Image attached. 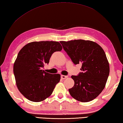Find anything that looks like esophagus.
I'll return each instance as SVG.
<instances>
[{
	"label": "esophagus",
	"mask_w": 123,
	"mask_h": 123,
	"mask_svg": "<svg viewBox=\"0 0 123 123\" xmlns=\"http://www.w3.org/2000/svg\"><path fill=\"white\" fill-rule=\"evenodd\" d=\"M61 79H67V78L68 77V76H65V75H61Z\"/></svg>",
	"instance_id": "esophagus-1"
}]
</instances>
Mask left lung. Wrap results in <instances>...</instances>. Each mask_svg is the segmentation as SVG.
Returning a JSON list of instances; mask_svg holds the SVG:
<instances>
[{
	"mask_svg": "<svg viewBox=\"0 0 123 123\" xmlns=\"http://www.w3.org/2000/svg\"><path fill=\"white\" fill-rule=\"evenodd\" d=\"M60 43L74 63L82 64V72L71 76L75 83L69 89L70 95L82 102L94 99L104 89L110 73L104 50L90 40H74Z\"/></svg>",
	"mask_w": 123,
	"mask_h": 123,
	"instance_id": "1",
	"label": "left lung"
}]
</instances>
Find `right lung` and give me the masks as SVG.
I'll list each match as a JSON object with an SVG mask.
<instances>
[{"mask_svg":"<svg viewBox=\"0 0 123 123\" xmlns=\"http://www.w3.org/2000/svg\"><path fill=\"white\" fill-rule=\"evenodd\" d=\"M62 49L59 42L46 41L30 42L19 51L13 73L18 89L27 99L39 102L52 95L61 76L46 73L42 68L49 63L53 53Z\"/></svg>","mask_w":123,"mask_h":123,"instance_id":"1","label":"right lung"}]
</instances>
